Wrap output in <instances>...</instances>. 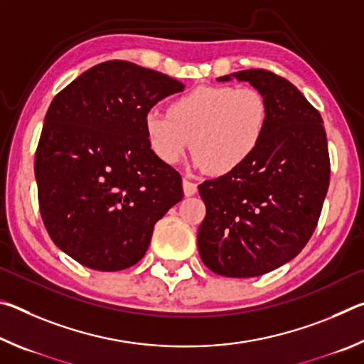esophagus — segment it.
Masks as SVG:
<instances>
[{"mask_svg":"<svg viewBox=\"0 0 364 364\" xmlns=\"http://www.w3.org/2000/svg\"><path fill=\"white\" fill-rule=\"evenodd\" d=\"M183 189L186 196H194L197 193V184L194 181H191L189 178L184 176L183 178Z\"/></svg>","mask_w":364,"mask_h":364,"instance_id":"obj_1","label":"esophagus"}]
</instances>
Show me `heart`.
Masks as SVG:
<instances>
[{
  "label": "heart",
  "mask_w": 364,
  "mask_h": 364,
  "mask_svg": "<svg viewBox=\"0 0 364 364\" xmlns=\"http://www.w3.org/2000/svg\"><path fill=\"white\" fill-rule=\"evenodd\" d=\"M268 125V102L252 86H197L170 102L168 114L149 110L144 133L151 151L175 165L193 147L196 164L213 175L241 168Z\"/></svg>",
  "instance_id": "heart-1"
}]
</instances>
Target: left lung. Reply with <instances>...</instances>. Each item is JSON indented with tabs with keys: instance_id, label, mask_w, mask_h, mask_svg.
Segmentation results:
<instances>
[{
	"instance_id": "obj_1",
	"label": "left lung",
	"mask_w": 364,
	"mask_h": 364,
	"mask_svg": "<svg viewBox=\"0 0 364 364\" xmlns=\"http://www.w3.org/2000/svg\"><path fill=\"white\" fill-rule=\"evenodd\" d=\"M236 78L267 100V132L241 168L199 184L207 213L197 247L213 273L254 278L292 260L310 241L331 160L321 115L289 80L263 69L237 72Z\"/></svg>"
}]
</instances>
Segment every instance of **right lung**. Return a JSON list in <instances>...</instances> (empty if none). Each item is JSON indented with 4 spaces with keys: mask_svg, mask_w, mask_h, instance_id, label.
Returning <instances> with one entry per match:
<instances>
[{
    "mask_svg": "<svg viewBox=\"0 0 364 364\" xmlns=\"http://www.w3.org/2000/svg\"><path fill=\"white\" fill-rule=\"evenodd\" d=\"M184 85L128 60L82 73L49 106L35 152L49 237L83 267L120 271L183 199L181 175L151 151L144 115Z\"/></svg>",
    "mask_w": 364,
    "mask_h": 364,
    "instance_id": "right-lung-1",
    "label": "right lung"
}]
</instances>
